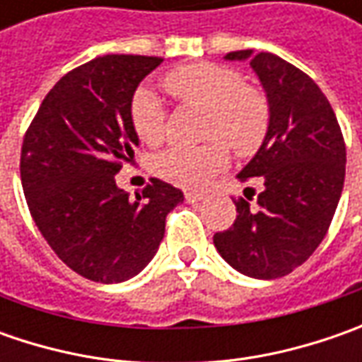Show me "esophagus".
<instances>
[{
	"label": "esophagus",
	"instance_id": "obj_1",
	"mask_svg": "<svg viewBox=\"0 0 362 362\" xmlns=\"http://www.w3.org/2000/svg\"><path fill=\"white\" fill-rule=\"evenodd\" d=\"M202 199H203L202 193H191V191L185 193V202L187 203H197V202H202Z\"/></svg>",
	"mask_w": 362,
	"mask_h": 362
}]
</instances>
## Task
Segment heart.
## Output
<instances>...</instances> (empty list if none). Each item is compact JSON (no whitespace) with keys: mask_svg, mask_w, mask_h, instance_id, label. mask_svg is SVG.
<instances>
[{"mask_svg":"<svg viewBox=\"0 0 362 362\" xmlns=\"http://www.w3.org/2000/svg\"><path fill=\"white\" fill-rule=\"evenodd\" d=\"M167 92L183 105L205 110L202 146H169L153 159L160 179L195 189L226 165V146L238 155L256 151L268 131L270 108L264 94L243 84V78L226 66L189 64L169 72L163 80ZM165 106L151 88H139L131 103V122L146 145H159L165 136Z\"/></svg>","mask_w":362,"mask_h":362,"instance_id":"b5f03b06","label":"heart"}]
</instances>
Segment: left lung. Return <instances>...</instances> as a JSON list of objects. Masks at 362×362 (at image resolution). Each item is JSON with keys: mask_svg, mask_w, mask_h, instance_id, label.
Returning a JSON list of instances; mask_svg holds the SVG:
<instances>
[{"mask_svg": "<svg viewBox=\"0 0 362 362\" xmlns=\"http://www.w3.org/2000/svg\"><path fill=\"white\" fill-rule=\"evenodd\" d=\"M226 60L250 62L268 98V131L240 181L259 177L256 205L238 199L230 230L214 235L233 270L274 280L298 268L325 240L344 185L346 148L334 110L296 66L270 52L238 49Z\"/></svg>", "mask_w": 362, "mask_h": 362, "instance_id": "left-lung-1", "label": "left lung"}]
</instances>
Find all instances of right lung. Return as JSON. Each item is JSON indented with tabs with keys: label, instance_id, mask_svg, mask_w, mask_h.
I'll list each match as a JSON object with an SVG mask.
<instances>
[{
	"label": "right lung",
	"instance_id": "1",
	"mask_svg": "<svg viewBox=\"0 0 362 362\" xmlns=\"http://www.w3.org/2000/svg\"><path fill=\"white\" fill-rule=\"evenodd\" d=\"M163 62L110 54L82 64L48 92L21 146L30 214L68 268L100 284L131 280L153 259L165 217L183 193L153 179L131 199L115 175L134 157V90Z\"/></svg>",
	"mask_w": 362,
	"mask_h": 362
}]
</instances>
